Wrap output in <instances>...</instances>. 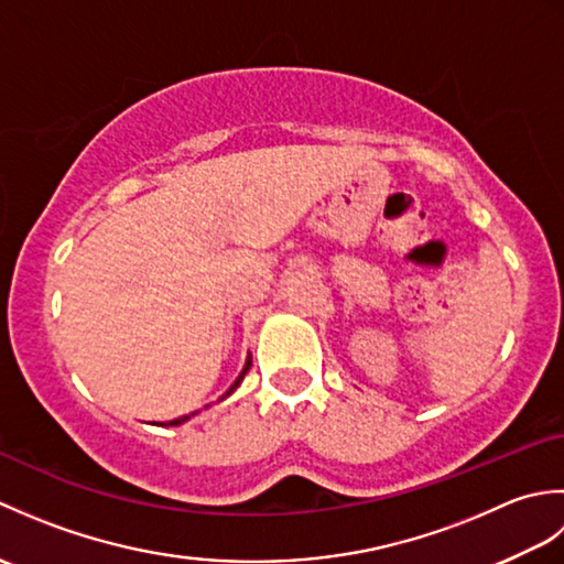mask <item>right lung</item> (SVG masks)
Here are the masks:
<instances>
[{
	"label": "right lung",
	"mask_w": 564,
	"mask_h": 564,
	"mask_svg": "<svg viewBox=\"0 0 564 564\" xmlns=\"http://www.w3.org/2000/svg\"><path fill=\"white\" fill-rule=\"evenodd\" d=\"M249 366H251V358H247V364H245V368H242V373H239V378L232 382V386H230V390H227L225 392V398H227V394H230L237 386H239V382H242V378L247 376V370H249ZM186 419H188V414H184V416H178V419H172V422H170V426H176V424H184L186 422Z\"/></svg>",
	"instance_id": "right-lung-1"
}]
</instances>
